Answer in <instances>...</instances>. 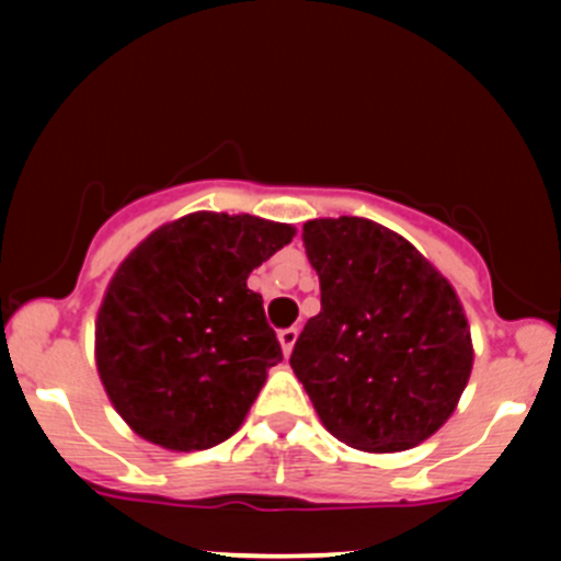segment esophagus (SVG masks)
Wrapping results in <instances>:
<instances>
[{
	"instance_id": "obj_1",
	"label": "esophagus",
	"mask_w": 561,
	"mask_h": 561,
	"mask_svg": "<svg viewBox=\"0 0 561 561\" xmlns=\"http://www.w3.org/2000/svg\"><path fill=\"white\" fill-rule=\"evenodd\" d=\"M295 340H298V330H295V327H285V330H279V343H282V351H285V356H289Z\"/></svg>"
}]
</instances>
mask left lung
<instances>
[{"label": "left lung", "mask_w": 561, "mask_h": 561, "mask_svg": "<svg viewBox=\"0 0 561 561\" xmlns=\"http://www.w3.org/2000/svg\"><path fill=\"white\" fill-rule=\"evenodd\" d=\"M302 242L321 311L289 366L324 427L353 448L420 446L454 414L472 371L469 324L446 276L369 218H317Z\"/></svg>", "instance_id": "1"}]
</instances>
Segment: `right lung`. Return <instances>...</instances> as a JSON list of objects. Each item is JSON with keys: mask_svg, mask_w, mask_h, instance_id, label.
Returning a JSON list of instances; mask_svg holds the SVG:
<instances>
[{"mask_svg": "<svg viewBox=\"0 0 561 561\" xmlns=\"http://www.w3.org/2000/svg\"><path fill=\"white\" fill-rule=\"evenodd\" d=\"M255 216L190 214L121 263L96 313V371L134 433L171 450L224 443L282 362L248 276L293 240Z\"/></svg>", "mask_w": 561, "mask_h": 561, "instance_id": "1", "label": "right lung"}]
</instances>
